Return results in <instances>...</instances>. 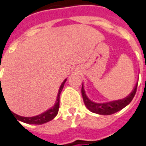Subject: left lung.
I'll return each instance as SVG.
<instances>
[{"label":"left lung","mask_w":146,"mask_h":146,"mask_svg":"<svg viewBox=\"0 0 146 146\" xmlns=\"http://www.w3.org/2000/svg\"><path fill=\"white\" fill-rule=\"evenodd\" d=\"M137 88V83L134 87V89L132 90L129 95H128L126 98L117 101H113V102H106V103H95V102L90 101L89 98H87L86 95L85 90L82 86V95H83V102L86 106V108L90 110L91 112L98 114H102V115H110L116 113L117 111L121 110L128 105L129 102L133 100L134 95L136 94Z\"/></svg>","instance_id":"8db88e82"}]
</instances>
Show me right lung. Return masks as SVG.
I'll return each instance as SVG.
<instances>
[{"label": "right lung", "mask_w": 146, "mask_h": 146, "mask_svg": "<svg viewBox=\"0 0 146 146\" xmlns=\"http://www.w3.org/2000/svg\"><path fill=\"white\" fill-rule=\"evenodd\" d=\"M67 81V79H65L63 82V83L61 84L60 86V90H59V93H58V95H57V99H56V103L55 104V106L52 107V109H49L48 110H47L46 112L41 113L40 115H37V116H35V117H21V116H19L16 113H13L11 110V113H13V116H15V117L17 118V120H19V121H23V122H25V123H28V124H34V125H41V124H44V123H46L48 121L52 120L54 117H56L58 113V111H59V108H60V95L61 91L63 90V86H64V83ZM3 93H1V94Z\"/></svg>", "instance_id": "right-lung-1"}]
</instances>
